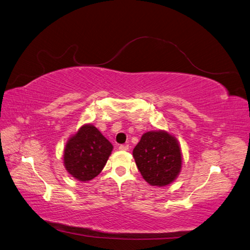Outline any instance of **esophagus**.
Masks as SVG:
<instances>
[{"label": "esophagus", "mask_w": 250, "mask_h": 250, "mask_svg": "<svg viewBox=\"0 0 250 250\" xmlns=\"http://www.w3.org/2000/svg\"><path fill=\"white\" fill-rule=\"evenodd\" d=\"M119 149H120V151H127V149H129V146L121 145V146H119Z\"/></svg>", "instance_id": "esophagus-1"}]
</instances>
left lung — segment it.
<instances>
[{"mask_svg": "<svg viewBox=\"0 0 250 250\" xmlns=\"http://www.w3.org/2000/svg\"><path fill=\"white\" fill-rule=\"evenodd\" d=\"M133 157L144 179L153 187L175 181L182 167L179 142L167 131H149L141 136Z\"/></svg>", "mask_w": 250, "mask_h": 250, "instance_id": "obj_1", "label": "left lung"}]
</instances>
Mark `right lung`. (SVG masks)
Wrapping results in <instances>:
<instances>
[{"mask_svg": "<svg viewBox=\"0 0 250 250\" xmlns=\"http://www.w3.org/2000/svg\"><path fill=\"white\" fill-rule=\"evenodd\" d=\"M113 146L93 125H83L71 136L63 149V166L75 179L90 181L102 172Z\"/></svg>", "mask_w": 250, "mask_h": 250, "instance_id": "obj_1", "label": "right lung"}]
</instances>
